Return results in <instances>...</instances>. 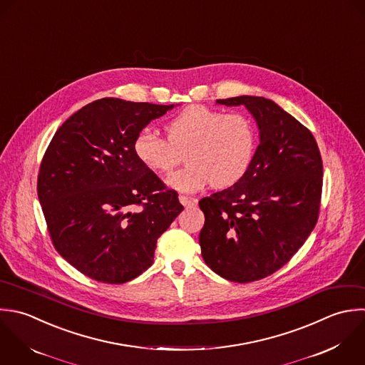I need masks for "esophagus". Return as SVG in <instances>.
I'll return each instance as SVG.
<instances>
[{"mask_svg": "<svg viewBox=\"0 0 365 365\" xmlns=\"http://www.w3.org/2000/svg\"><path fill=\"white\" fill-rule=\"evenodd\" d=\"M179 200H180V203H182L183 206H186V207L197 205V199L189 197V196H185V195H180V196H179Z\"/></svg>", "mask_w": 365, "mask_h": 365, "instance_id": "esophagus-1", "label": "esophagus"}]
</instances>
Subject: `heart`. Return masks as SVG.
<instances>
[{"label": "heart", "instance_id": "1", "mask_svg": "<svg viewBox=\"0 0 365 365\" xmlns=\"http://www.w3.org/2000/svg\"><path fill=\"white\" fill-rule=\"evenodd\" d=\"M165 130L168 140L142 129L135 136L133 153L148 170L169 173L187 150L189 166L166 180L179 192L195 193L210 183L229 187L245 176L255 158L256 129L240 112L190 105L173 116Z\"/></svg>", "mask_w": 365, "mask_h": 365}]
</instances>
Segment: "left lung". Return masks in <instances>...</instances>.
Returning a JSON list of instances; mask_svg holds the SVG:
<instances>
[{"instance_id": "1", "label": "left lung", "mask_w": 365, "mask_h": 365, "mask_svg": "<svg viewBox=\"0 0 365 365\" xmlns=\"http://www.w3.org/2000/svg\"><path fill=\"white\" fill-rule=\"evenodd\" d=\"M245 105L260 129V145L245 176L199 202L205 263L235 283L262 280L304 245L320 213L323 160L313 133L262 96L217 99Z\"/></svg>"}]
</instances>
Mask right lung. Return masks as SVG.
<instances>
[{"label": "right lung", "instance_id": "obj_1", "mask_svg": "<svg viewBox=\"0 0 365 365\" xmlns=\"http://www.w3.org/2000/svg\"><path fill=\"white\" fill-rule=\"evenodd\" d=\"M172 108L93 101L59 126L43 153L36 190L51 242L92 280L122 284L142 274L183 210L178 192L133 153L135 136Z\"/></svg>", "mask_w": 365, "mask_h": 365}]
</instances>
